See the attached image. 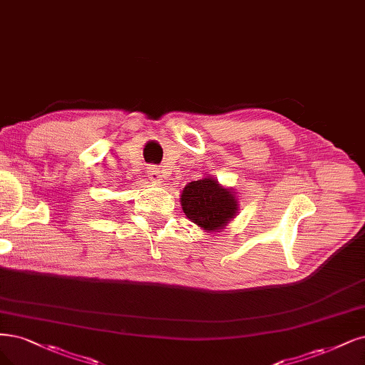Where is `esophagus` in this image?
Wrapping results in <instances>:
<instances>
[{
    "mask_svg": "<svg viewBox=\"0 0 365 365\" xmlns=\"http://www.w3.org/2000/svg\"><path fill=\"white\" fill-rule=\"evenodd\" d=\"M148 177H149V180L153 181L154 184H161V182H163V172H161L158 168H155V166L149 168Z\"/></svg>",
    "mask_w": 365,
    "mask_h": 365,
    "instance_id": "obj_1",
    "label": "esophagus"
}]
</instances>
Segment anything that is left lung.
<instances>
[{
    "label": "left lung",
    "mask_w": 365,
    "mask_h": 365,
    "mask_svg": "<svg viewBox=\"0 0 365 365\" xmlns=\"http://www.w3.org/2000/svg\"><path fill=\"white\" fill-rule=\"evenodd\" d=\"M181 207L187 219L200 230L215 234L225 230L238 212V197L215 177L188 182L181 192Z\"/></svg>",
    "instance_id": "obj_1"
}]
</instances>
